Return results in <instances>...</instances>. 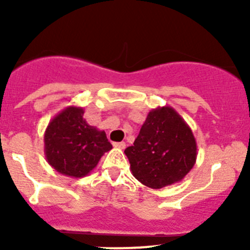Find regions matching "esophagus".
Instances as JSON below:
<instances>
[{
	"instance_id": "obj_1",
	"label": "esophagus",
	"mask_w": 250,
	"mask_h": 250,
	"mask_svg": "<svg viewBox=\"0 0 250 250\" xmlns=\"http://www.w3.org/2000/svg\"><path fill=\"white\" fill-rule=\"evenodd\" d=\"M113 146L117 148H125V141H121V143H113Z\"/></svg>"
}]
</instances>
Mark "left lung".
I'll use <instances>...</instances> for the list:
<instances>
[{
    "label": "left lung",
    "mask_w": 250,
    "mask_h": 250,
    "mask_svg": "<svg viewBox=\"0 0 250 250\" xmlns=\"http://www.w3.org/2000/svg\"><path fill=\"white\" fill-rule=\"evenodd\" d=\"M133 176L150 188L179 183L197 158V144L184 118L170 106L148 112L133 146L125 150Z\"/></svg>",
    "instance_id": "obj_1"
}]
</instances>
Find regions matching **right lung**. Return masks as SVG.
I'll return each mask as SVG.
<instances>
[{
  "instance_id": "1",
  "label": "right lung",
  "mask_w": 250,
  "mask_h": 250,
  "mask_svg": "<svg viewBox=\"0 0 250 250\" xmlns=\"http://www.w3.org/2000/svg\"><path fill=\"white\" fill-rule=\"evenodd\" d=\"M84 110L67 106L52 118L44 132V155L58 173L71 178L88 175L112 148L104 130L89 125Z\"/></svg>"
}]
</instances>
